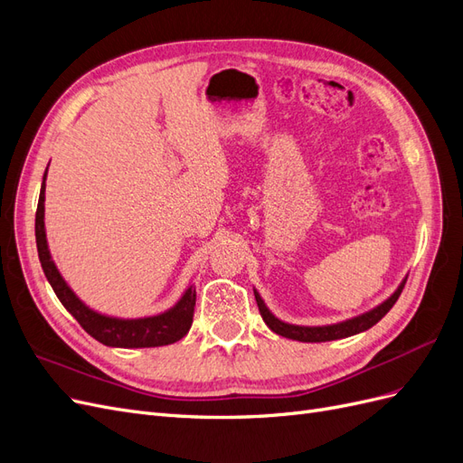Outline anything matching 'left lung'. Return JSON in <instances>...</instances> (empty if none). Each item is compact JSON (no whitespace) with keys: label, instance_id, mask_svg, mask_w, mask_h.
Returning a JSON list of instances; mask_svg holds the SVG:
<instances>
[{"label":"left lung","instance_id":"left-lung-1","mask_svg":"<svg viewBox=\"0 0 463 463\" xmlns=\"http://www.w3.org/2000/svg\"><path fill=\"white\" fill-rule=\"evenodd\" d=\"M405 279H402V284L398 286V289L392 293V296L383 301L381 305H376L374 309L363 313L359 317H354V318H347V320H342V322H335V325H326V326H299V325H289V322H284L276 318L269 307L264 305L262 298L259 296V291L255 289V299H257V305H259V311H260V317L262 320L266 322V326H269L272 332H276L278 335H284V338H289V340H298V342H332V340H342V338H347V335H354V334H359V332H365L369 330L371 326H374L378 320H381L392 307H394V303L398 301L400 293L405 286Z\"/></svg>","mask_w":463,"mask_h":463}]
</instances>
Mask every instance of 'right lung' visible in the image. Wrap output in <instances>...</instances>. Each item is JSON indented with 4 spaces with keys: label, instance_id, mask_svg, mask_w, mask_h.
<instances>
[{
    "label": "right lung",
    "instance_id": "obj_1",
    "mask_svg": "<svg viewBox=\"0 0 463 463\" xmlns=\"http://www.w3.org/2000/svg\"><path fill=\"white\" fill-rule=\"evenodd\" d=\"M46 174L42 177L40 187V199L36 208V247H38V259L42 264L52 289L61 301L65 309L71 313L79 325L85 328L94 340H98L109 347H158L179 342L189 332L193 325V313H194V301H197V291L189 286L179 301L160 315L143 317V318H119V317H108L90 309L89 305L82 303L77 293L67 286L63 276L60 274L58 266L52 260L50 247L46 240V228H44V201H46Z\"/></svg>",
    "mask_w": 463,
    "mask_h": 463
}]
</instances>
